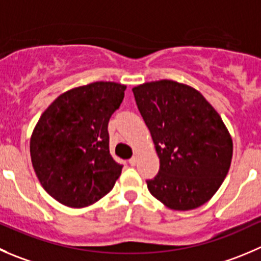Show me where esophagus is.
<instances>
[{
	"label": "esophagus",
	"mask_w": 261,
	"mask_h": 261,
	"mask_svg": "<svg viewBox=\"0 0 261 261\" xmlns=\"http://www.w3.org/2000/svg\"><path fill=\"white\" fill-rule=\"evenodd\" d=\"M136 162H138V159H136V156H133V158L128 159V163H130L131 166H135Z\"/></svg>",
	"instance_id": "1"
}]
</instances>
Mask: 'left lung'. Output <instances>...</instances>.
<instances>
[{
  "label": "left lung",
  "instance_id": "left-lung-1",
  "mask_svg": "<svg viewBox=\"0 0 261 261\" xmlns=\"http://www.w3.org/2000/svg\"><path fill=\"white\" fill-rule=\"evenodd\" d=\"M150 131L159 172L148 179L154 198L173 211L199 208L228 173L233 143L221 116L194 88L173 80L133 88Z\"/></svg>",
  "mask_w": 261,
  "mask_h": 261
}]
</instances>
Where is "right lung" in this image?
Here are the masks:
<instances>
[{
  "mask_svg": "<svg viewBox=\"0 0 261 261\" xmlns=\"http://www.w3.org/2000/svg\"><path fill=\"white\" fill-rule=\"evenodd\" d=\"M126 85L95 82L67 90L42 113L30 138L33 168L43 189L70 208L107 195L122 166L110 154L108 121Z\"/></svg>",
  "mask_w": 261,
  "mask_h": 261,
  "instance_id": "obj_1",
  "label": "right lung"
}]
</instances>
